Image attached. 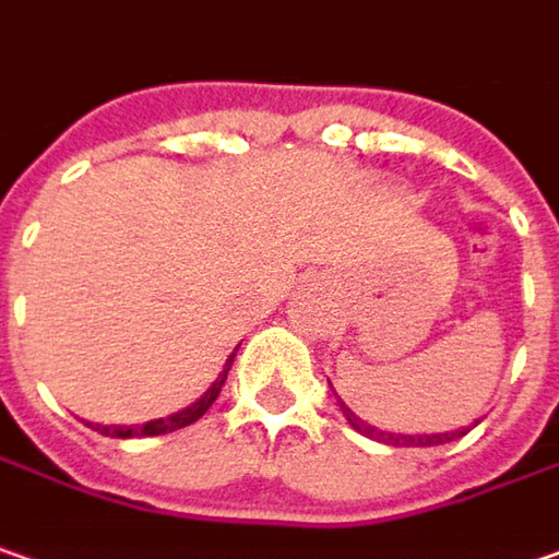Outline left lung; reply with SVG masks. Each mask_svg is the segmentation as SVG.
<instances>
[{
	"label": "left lung",
	"mask_w": 559,
	"mask_h": 559,
	"mask_svg": "<svg viewBox=\"0 0 559 559\" xmlns=\"http://www.w3.org/2000/svg\"><path fill=\"white\" fill-rule=\"evenodd\" d=\"M341 409H344L347 423H350L356 431H362L366 438H376V441H381V444H391V448H438V444H448V441H453V438H463V435H466V431L475 425L473 423L469 428H456V431H438V435H391V431H378L376 425H366L362 419H356L350 406H344V403H341Z\"/></svg>",
	"instance_id": "8db88e82"
}]
</instances>
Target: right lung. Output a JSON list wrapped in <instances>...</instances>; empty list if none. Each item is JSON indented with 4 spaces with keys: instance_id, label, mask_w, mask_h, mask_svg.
Here are the masks:
<instances>
[{
    "instance_id": "obj_1",
    "label": "right lung",
    "mask_w": 559,
    "mask_h": 559,
    "mask_svg": "<svg viewBox=\"0 0 559 559\" xmlns=\"http://www.w3.org/2000/svg\"><path fill=\"white\" fill-rule=\"evenodd\" d=\"M231 362H234V353L228 356L225 369L218 372V378L212 381V388H209L200 401L190 403L187 409H178V413L165 416V419H153V423H143V425H93V423H86V425H90V428H96V431H99V435H106V438H153V435H168V431H178V428H183V425L197 423V419L206 413L209 406L215 403V397L222 394V384H225V378H228V372H231Z\"/></svg>"
}]
</instances>
